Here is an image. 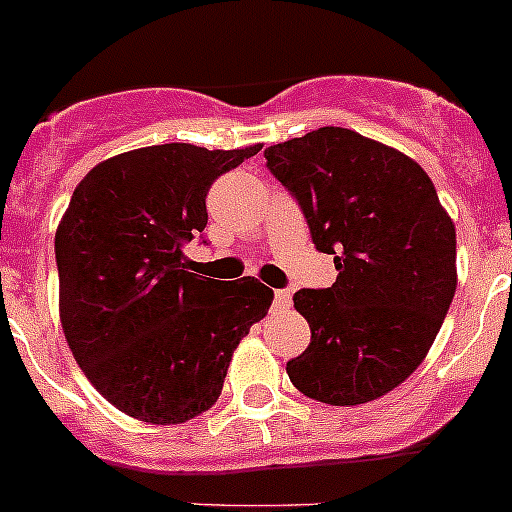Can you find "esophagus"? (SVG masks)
I'll use <instances>...</instances> for the list:
<instances>
[{"instance_id":"1","label":"esophagus","mask_w":512,"mask_h":512,"mask_svg":"<svg viewBox=\"0 0 512 512\" xmlns=\"http://www.w3.org/2000/svg\"><path fill=\"white\" fill-rule=\"evenodd\" d=\"M292 307V294L287 289H276L274 292V309L276 312H284V309Z\"/></svg>"}]
</instances>
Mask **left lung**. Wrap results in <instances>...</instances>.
I'll return each instance as SVG.
<instances>
[{"label": "left lung", "instance_id": "8db88e82", "mask_svg": "<svg viewBox=\"0 0 512 512\" xmlns=\"http://www.w3.org/2000/svg\"><path fill=\"white\" fill-rule=\"evenodd\" d=\"M264 157L337 269L332 287L294 294L312 340L287 363L289 381L330 406L386 396L426 358L457 289V233L434 182L398 149L340 126Z\"/></svg>", "mask_w": 512, "mask_h": 512}]
</instances>
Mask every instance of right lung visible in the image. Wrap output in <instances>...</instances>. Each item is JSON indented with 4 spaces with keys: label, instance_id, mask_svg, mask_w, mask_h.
Wrapping results in <instances>:
<instances>
[{
    "label": "right lung",
    "instance_id": "add662e5",
    "mask_svg": "<svg viewBox=\"0 0 512 512\" xmlns=\"http://www.w3.org/2000/svg\"><path fill=\"white\" fill-rule=\"evenodd\" d=\"M259 149H131L75 187L55 233L60 322L75 363L126 416L182 424L208 411L241 337L269 312L259 279L192 274L182 253L208 225L210 185Z\"/></svg>",
    "mask_w": 512,
    "mask_h": 512
}]
</instances>
